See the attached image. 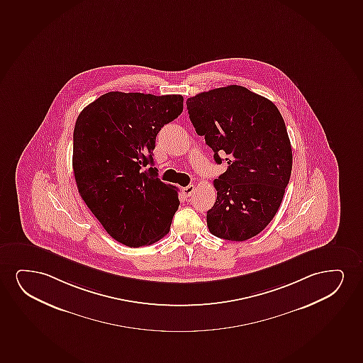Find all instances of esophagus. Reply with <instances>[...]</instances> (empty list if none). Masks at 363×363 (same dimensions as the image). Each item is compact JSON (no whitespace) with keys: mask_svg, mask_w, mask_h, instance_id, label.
<instances>
[{"mask_svg":"<svg viewBox=\"0 0 363 363\" xmlns=\"http://www.w3.org/2000/svg\"><path fill=\"white\" fill-rule=\"evenodd\" d=\"M194 192V184H189V186H187V187H184V197H191L192 196V194Z\"/></svg>","mask_w":363,"mask_h":363,"instance_id":"34e87169","label":"esophagus"}]
</instances>
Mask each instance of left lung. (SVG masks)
<instances>
[{
  "instance_id": "1",
  "label": "left lung",
  "mask_w": 363,
  "mask_h": 363,
  "mask_svg": "<svg viewBox=\"0 0 363 363\" xmlns=\"http://www.w3.org/2000/svg\"><path fill=\"white\" fill-rule=\"evenodd\" d=\"M189 119L204 135L214 160L225 155L228 169L214 179L217 201L207 212L213 235L245 241L276 216L291 172L292 146L277 107L238 85L187 99Z\"/></svg>"
}]
</instances>
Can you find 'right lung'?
I'll return each mask as SVG.
<instances>
[{"label": "right lung", "instance_id": "add662e5", "mask_svg": "<svg viewBox=\"0 0 363 363\" xmlns=\"http://www.w3.org/2000/svg\"><path fill=\"white\" fill-rule=\"evenodd\" d=\"M184 111L181 94L108 92L76 119L72 169L79 194L114 240L151 245L169 233L177 191L157 177V133Z\"/></svg>", "mask_w": 363, "mask_h": 363}]
</instances>
